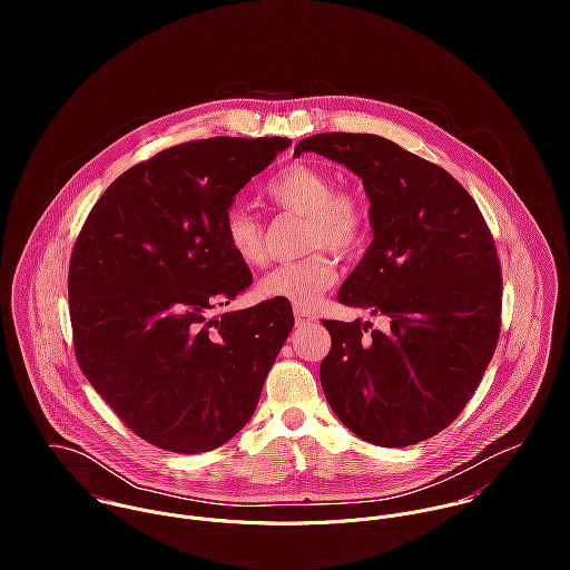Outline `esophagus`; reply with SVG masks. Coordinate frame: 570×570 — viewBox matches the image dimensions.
<instances>
[{"mask_svg": "<svg viewBox=\"0 0 570 570\" xmlns=\"http://www.w3.org/2000/svg\"><path fill=\"white\" fill-rule=\"evenodd\" d=\"M294 321H296V326H309L316 323V316L305 312V309H296L294 312Z\"/></svg>", "mask_w": 570, "mask_h": 570, "instance_id": "1", "label": "esophagus"}]
</instances>
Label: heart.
I'll return each instance as SVG.
<instances>
[{"label":"heart","mask_w":570,"mask_h":570,"mask_svg":"<svg viewBox=\"0 0 570 570\" xmlns=\"http://www.w3.org/2000/svg\"><path fill=\"white\" fill-rule=\"evenodd\" d=\"M263 193L267 202L287 215L305 217L303 247L307 256L276 265L258 281V294L269 301L289 303L296 309H312L337 278V256H355L368 244L373 230L371 208L357 193L337 188L325 168L294 163L274 173ZM224 239L244 265H261L267 256L265 226L245 206H230L224 215Z\"/></svg>","instance_id":"1"}]
</instances>
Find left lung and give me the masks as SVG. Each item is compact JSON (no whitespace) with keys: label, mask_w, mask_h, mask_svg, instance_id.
I'll list each match as a JSON object with an SVG mask.
<instances>
[{"label":"left lung","mask_w":570,"mask_h":570,"mask_svg":"<svg viewBox=\"0 0 570 570\" xmlns=\"http://www.w3.org/2000/svg\"><path fill=\"white\" fill-rule=\"evenodd\" d=\"M314 151L362 177L373 242L337 301L389 328L323 321L321 384L360 439L404 448L445 430L472 400L502 325V272L474 197L439 164L373 134H316Z\"/></svg>","instance_id":"left-lung-1"}]
</instances>
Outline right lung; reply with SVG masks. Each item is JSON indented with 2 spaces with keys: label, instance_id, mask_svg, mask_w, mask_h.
<instances>
[{
  "label": "right lung",
  "instance_id": "add662e5",
  "mask_svg": "<svg viewBox=\"0 0 570 570\" xmlns=\"http://www.w3.org/2000/svg\"><path fill=\"white\" fill-rule=\"evenodd\" d=\"M289 138H208L125 170L89 210L68 298L82 375L147 443L199 454L254 414L294 314L283 301L217 314L252 283L224 239L235 195Z\"/></svg>",
  "mask_w": 570,
  "mask_h": 570
}]
</instances>
